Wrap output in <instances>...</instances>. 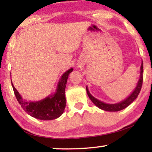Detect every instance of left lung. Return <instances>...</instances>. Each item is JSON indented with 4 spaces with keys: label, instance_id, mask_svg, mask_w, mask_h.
I'll return each mask as SVG.
<instances>
[{
    "label": "left lung",
    "instance_id": "8db88e82",
    "mask_svg": "<svg viewBox=\"0 0 152 152\" xmlns=\"http://www.w3.org/2000/svg\"><path fill=\"white\" fill-rule=\"evenodd\" d=\"M142 82H143V62H142L141 67H140V77L139 79V81L137 83V87L135 88V90L132 92V93L130 95L127 99H126L125 100L121 102L117 103V104H109L104 103L98 100L95 97H93L91 95V94L88 91V88H86V90H87V94L93 102L97 107H99V109H102L104 111H118L122 110L126 107L129 106L132 102L137 98L138 95H139L140 90H141L142 86Z\"/></svg>",
    "mask_w": 152,
    "mask_h": 152
}]
</instances>
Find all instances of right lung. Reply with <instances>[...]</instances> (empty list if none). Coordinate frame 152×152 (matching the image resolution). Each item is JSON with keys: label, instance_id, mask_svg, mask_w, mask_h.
Instances as JSON below:
<instances>
[{"label": "right lung", "instance_id": "1", "mask_svg": "<svg viewBox=\"0 0 152 152\" xmlns=\"http://www.w3.org/2000/svg\"><path fill=\"white\" fill-rule=\"evenodd\" d=\"M72 71L73 69L72 68L62 75L55 95L35 102L24 101L12 83L13 90L17 101L20 104L22 109L32 117L44 121L57 118L63 114L66 106L65 88L69 75Z\"/></svg>", "mask_w": 152, "mask_h": 152}]
</instances>
